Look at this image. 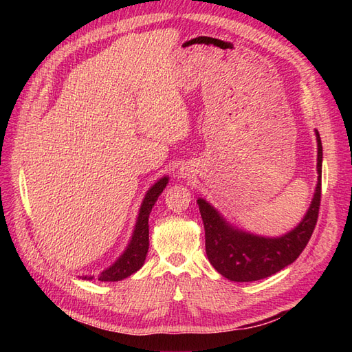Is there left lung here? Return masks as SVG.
<instances>
[{
	"mask_svg": "<svg viewBox=\"0 0 352 352\" xmlns=\"http://www.w3.org/2000/svg\"><path fill=\"white\" fill-rule=\"evenodd\" d=\"M317 138V186L302 221L279 238L252 235L233 228L206 199L198 198L201 219L206 230V252L210 263L221 276L233 282H254L280 272L294 263L307 247L318 217L322 198L323 146Z\"/></svg>",
	"mask_w": 352,
	"mask_h": 352,
	"instance_id": "left-lung-1",
	"label": "left lung"
}]
</instances>
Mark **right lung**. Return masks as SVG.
<instances>
[{
  "label": "right lung",
  "mask_w": 352,
  "mask_h": 352,
  "mask_svg": "<svg viewBox=\"0 0 352 352\" xmlns=\"http://www.w3.org/2000/svg\"><path fill=\"white\" fill-rule=\"evenodd\" d=\"M168 184V177L164 176L150 188L148 190L141 208H140V214H138V220L135 225V230L132 233V239L127 245L124 252L120 255L119 258L111 264L109 269H105L100 276L98 280L101 282H117L129 278L131 274L140 270L142 267V264L145 261L148 247H150V229H148V217H150V212L155 204V201L158 199L160 194L163 192V189ZM82 279L92 280L94 276H83Z\"/></svg>",
  "instance_id": "1"
}]
</instances>
